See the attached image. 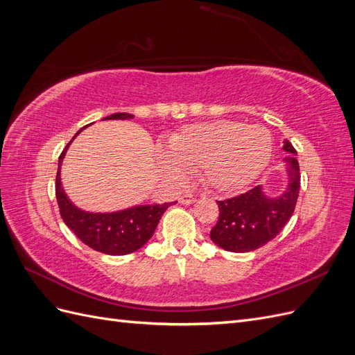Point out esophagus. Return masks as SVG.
I'll list each match as a JSON object with an SVG mask.
<instances>
[{"mask_svg": "<svg viewBox=\"0 0 355 355\" xmlns=\"http://www.w3.org/2000/svg\"><path fill=\"white\" fill-rule=\"evenodd\" d=\"M196 197L192 196V194H184V196H180V198H179V202L180 204H192V202H196Z\"/></svg>", "mask_w": 355, "mask_h": 355, "instance_id": "1", "label": "esophagus"}]
</instances>
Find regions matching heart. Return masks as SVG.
<instances>
[{"mask_svg": "<svg viewBox=\"0 0 355 355\" xmlns=\"http://www.w3.org/2000/svg\"><path fill=\"white\" fill-rule=\"evenodd\" d=\"M272 151V136L268 128L218 120L187 125L175 133L167 142V154H158V164L175 184L184 182L187 173L201 170L204 184L232 194L261 176Z\"/></svg>", "mask_w": 355, "mask_h": 355, "instance_id": "obj_1", "label": "heart"}]
</instances>
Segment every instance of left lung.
<instances>
[{
    "label": "left lung",
    "mask_w": 355,
    "mask_h": 355,
    "mask_svg": "<svg viewBox=\"0 0 355 355\" xmlns=\"http://www.w3.org/2000/svg\"><path fill=\"white\" fill-rule=\"evenodd\" d=\"M286 187L277 196H270L259 185L239 197L218 201L219 219L210 231V239L220 249L245 253L271 241L284 228L295 211L299 196L300 176L296 149L288 141L283 142Z\"/></svg>",
    "instance_id": "8db88e82"
}]
</instances>
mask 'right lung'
<instances>
[{
  "mask_svg": "<svg viewBox=\"0 0 355 355\" xmlns=\"http://www.w3.org/2000/svg\"><path fill=\"white\" fill-rule=\"evenodd\" d=\"M132 118H135V115L116 112L102 118V120H132ZM84 128L85 127L80 128L75 133L72 141L63 149V153L59 157L56 198L60 216L63 222L67 223V227L85 245L92 247L93 250L112 256L133 253L144 247L148 240L153 237L161 216L171 206V202L136 204V206L116 211H87L75 206L62 187L60 171L69 145Z\"/></svg>",
  "mask_w": 355,
  "mask_h": 355,
  "instance_id": "right-lung-1",
  "label": "right lung"
}]
</instances>
